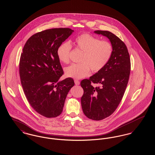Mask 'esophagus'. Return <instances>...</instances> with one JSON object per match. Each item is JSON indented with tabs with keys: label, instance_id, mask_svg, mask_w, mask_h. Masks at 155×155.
<instances>
[{
	"label": "esophagus",
	"instance_id": "1",
	"mask_svg": "<svg viewBox=\"0 0 155 155\" xmlns=\"http://www.w3.org/2000/svg\"><path fill=\"white\" fill-rule=\"evenodd\" d=\"M74 83H75L76 85H79V84H80V81H78V80H74Z\"/></svg>",
	"mask_w": 155,
	"mask_h": 155
}]
</instances>
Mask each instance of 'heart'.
<instances>
[{
	"label": "heart",
	"mask_w": 155,
	"mask_h": 155,
	"mask_svg": "<svg viewBox=\"0 0 155 155\" xmlns=\"http://www.w3.org/2000/svg\"><path fill=\"white\" fill-rule=\"evenodd\" d=\"M76 48L83 52L80 62L65 68L66 76L81 79L90 72H97L107 65L113 54V47L107 41L101 40L89 34L84 33L77 36L74 41ZM72 45L69 42H62L58 47L57 54L59 61L63 64L69 62Z\"/></svg>",
	"instance_id": "obj_1"
}]
</instances>
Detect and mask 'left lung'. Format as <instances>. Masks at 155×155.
<instances>
[{
	"label": "left lung",
	"mask_w": 155,
	"mask_h": 155,
	"mask_svg": "<svg viewBox=\"0 0 155 155\" xmlns=\"http://www.w3.org/2000/svg\"><path fill=\"white\" fill-rule=\"evenodd\" d=\"M94 33L109 39L113 54L101 70L81 81V104L87 118L100 121L113 114L120 103L130 78V61L127 46L117 36L108 31Z\"/></svg>",
	"instance_id": "1"
}]
</instances>
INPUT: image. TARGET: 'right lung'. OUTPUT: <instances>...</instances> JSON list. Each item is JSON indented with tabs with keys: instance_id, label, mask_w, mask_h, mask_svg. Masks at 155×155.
<instances>
[{
	"instance_id": "add662e5",
	"label": "right lung",
	"mask_w": 155,
	"mask_h": 155,
	"mask_svg": "<svg viewBox=\"0 0 155 155\" xmlns=\"http://www.w3.org/2000/svg\"><path fill=\"white\" fill-rule=\"evenodd\" d=\"M69 28L46 30L32 35L21 54L19 74L26 98L38 114L47 118L61 114L73 79L59 81L64 74L58 47L74 32Z\"/></svg>"
}]
</instances>
